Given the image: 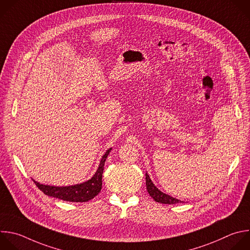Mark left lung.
<instances>
[{
	"label": "left lung",
	"mask_w": 250,
	"mask_h": 250,
	"mask_svg": "<svg viewBox=\"0 0 250 250\" xmlns=\"http://www.w3.org/2000/svg\"><path fill=\"white\" fill-rule=\"evenodd\" d=\"M146 176V188L148 193L150 194V196L159 203H163V204H177V203H181L183 202L182 200H179L177 198H174L168 194L163 193L162 191H160L155 186L154 184L151 182L149 176L147 174H145Z\"/></svg>",
	"instance_id": "1"
}]
</instances>
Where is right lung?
<instances>
[{"label":"right lung","mask_w":250,"mask_h":250,"mask_svg":"<svg viewBox=\"0 0 250 250\" xmlns=\"http://www.w3.org/2000/svg\"><path fill=\"white\" fill-rule=\"evenodd\" d=\"M110 152H111V148L107 150V152L103 156L99 165V168L95 173V175L91 178V180L83 184L71 186V187L59 188V187L41 185L35 181L33 182L37 186V188L48 196H53V197H56L64 201H70V202H87L92 198H94L96 195H98L99 192L101 191L104 165Z\"/></svg>","instance_id":"1"}]
</instances>
